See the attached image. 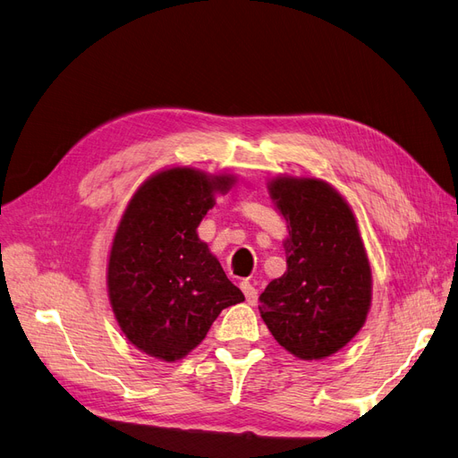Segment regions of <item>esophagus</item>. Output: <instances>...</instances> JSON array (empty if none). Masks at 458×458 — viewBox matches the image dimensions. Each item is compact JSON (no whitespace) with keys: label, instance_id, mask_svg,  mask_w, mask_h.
I'll return each mask as SVG.
<instances>
[{"label":"esophagus","instance_id":"34e87169","mask_svg":"<svg viewBox=\"0 0 458 458\" xmlns=\"http://www.w3.org/2000/svg\"><path fill=\"white\" fill-rule=\"evenodd\" d=\"M241 290H242V294H244V298H246V301L250 303V306H254V303L258 301V290L248 283V281H242L241 283Z\"/></svg>","mask_w":458,"mask_h":458}]
</instances>
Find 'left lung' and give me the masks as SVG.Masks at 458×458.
Instances as JSON below:
<instances>
[{"label":"left lung","instance_id":"8db88e82","mask_svg":"<svg viewBox=\"0 0 458 458\" xmlns=\"http://www.w3.org/2000/svg\"><path fill=\"white\" fill-rule=\"evenodd\" d=\"M288 224L286 271L259 294L273 338L300 359L336 353L363 327L370 267L355 217L318 179L279 177L269 185Z\"/></svg>","mask_w":458,"mask_h":458}]
</instances>
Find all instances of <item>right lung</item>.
<instances>
[{
  "instance_id": "add662e5",
  "label": "right lung",
  "mask_w": 458,
  "mask_h": 458,
  "mask_svg": "<svg viewBox=\"0 0 458 458\" xmlns=\"http://www.w3.org/2000/svg\"><path fill=\"white\" fill-rule=\"evenodd\" d=\"M231 185V175L174 168L150 177L128 204L106 281L116 321L137 350L182 359L221 311L244 300L197 234L214 197Z\"/></svg>"
}]
</instances>
